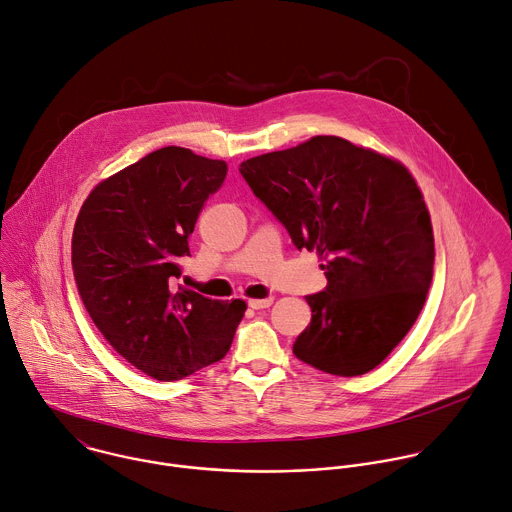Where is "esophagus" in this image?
I'll return each mask as SVG.
<instances>
[{
	"mask_svg": "<svg viewBox=\"0 0 512 512\" xmlns=\"http://www.w3.org/2000/svg\"><path fill=\"white\" fill-rule=\"evenodd\" d=\"M247 304H249V308H253V310H265V308H269V306L273 304V298H263V300H249Z\"/></svg>",
	"mask_w": 512,
	"mask_h": 512,
	"instance_id": "34e87169",
	"label": "esophagus"
}]
</instances>
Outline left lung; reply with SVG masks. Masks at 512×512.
<instances>
[{"label":"left lung","instance_id":"1","mask_svg":"<svg viewBox=\"0 0 512 512\" xmlns=\"http://www.w3.org/2000/svg\"><path fill=\"white\" fill-rule=\"evenodd\" d=\"M239 172L296 249L324 259L328 285L306 298L312 322L294 354L338 377L373 371L415 324L433 275L431 221L411 174L336 135Z\"/></svg>","mask_w":512,"mask_h":512}]
</instances>
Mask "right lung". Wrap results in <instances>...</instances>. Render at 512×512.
Wrapping results in <instances>:
<instances>
[{"label": "right lung", "mask_w": 512, "mask_h": 512, "mask_svg": "<svg viewBox=\"0 0 512 512\" xmlns=\"http://www.w3.org/2000/svg\"><path fill=\"white\" fill-rule=\"evenodd\" d=\"M225 176L223 160L168 145L101 182L72 233V271L89 316L127 362L158 381L221 360L247 310L243 300L172 285L198 212Z\"/></svg>", "instance_id": "1"}]
</instances>
